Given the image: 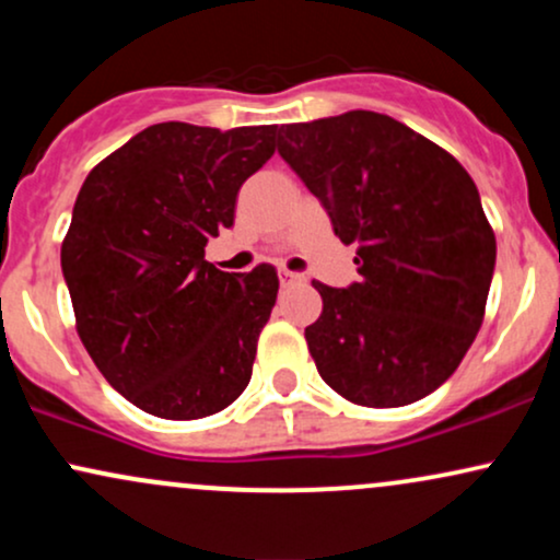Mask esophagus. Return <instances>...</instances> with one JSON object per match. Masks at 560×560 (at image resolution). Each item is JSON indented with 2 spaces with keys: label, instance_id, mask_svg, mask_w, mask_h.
<instances>
[{
  "label": "esophagus",
  "instance_id": "obj_1",
  "mask_svg": "<svg viewBox=\"0 0 560 560\" xmlns=\"http://www.w3.org/2000/svg\"><path fill=\"white\" fill-rule=\"evenodd\" d=\"M298 281H305V276L294 273V271H281V284H298Z\"/></svg>",
  "mask_w": 560,
  "mask_h": 560
}]
</instances>
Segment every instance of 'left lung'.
<instances>
[{"label": "left lung", "instance_id": "left-lung-1", "mask_svg": "<svg viewBox=\"0 0 560 560\" xmlns=\"http://www.w3.org/2000/svg\"><path fill=\"white\" fill-rule=\"evenodd\" d=\"M279 155L358 244L361 279L313 281L305 329L320 378L365 408L410 405L458 369L485 320L494 231L450 152L389 115L350 110L279 128Z\"/></svg>", "mask_w": 560, "mask_h": 560}]
</instances>
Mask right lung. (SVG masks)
<instances>
[{
    "instance_id": "obj_1",
    "label": "right lung",
    "mask_w": 560,
    "mask_h": 560,
    "mask_svg": "<svg viewBox=\"0 0 560 560\" xmlns=\"http://www.w3.org/2000/svg\"><path fill=\"white\" fill-rule=\"evenodd\" d=\"M276 152V126L168 120L83 182L62 240L75 331L128 402L168 421L229 408L253 376L279 294L276 268L226 273L205 244L234 223L240 186Z\"/></svg>"
}]
</instances>
